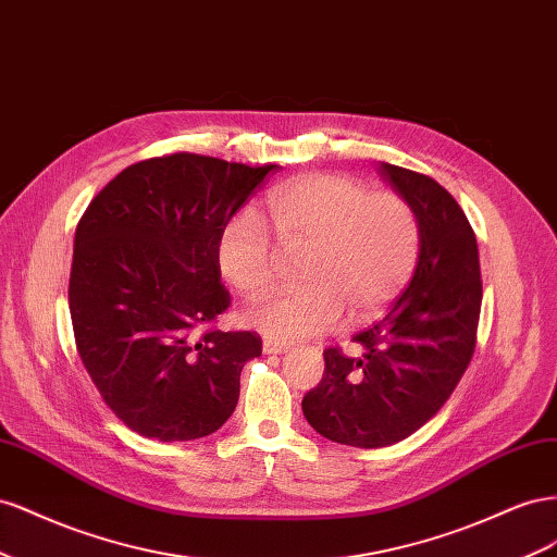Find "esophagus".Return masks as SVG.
<instances>
[{"mask_svg":"<svg viewBox=\"0 0 557 557\" xmlns=\"http://www.w3.org/2000/svg\"><path fill=\"white\" fill-rule=\"evenodd\" d=\"M289 349V345H282V343H273V341H265L263 343V352L265 355H284Z\"/></svg>","mask_w":557,"mask_h":557,"instance_id":"obj_1","label":"esophagus"}]
</instances>
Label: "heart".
<instances>
[{
    "label": "heart",
    "instance_id": "obj_1",
    "mask_svg": "<svg viewBox=\"0 0 557 557\" xmlns=\"http://www.w3.org/2000/svg\"><path fill=\"white\" fill-rule=\"evenodd\" d=\"M265 210L300 289L243 310L245 326L273 343H298L347 322H363L404 289L420 253V221L392 194H369L338 174H308L268 194ZM216 265L235 292L261 296L280 273V249L253 210L237 212L216 243Z\"/></svg>",
    "mask_w": 557,
    "mask_h": 557
}]
</instances>
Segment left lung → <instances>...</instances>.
Listing matches in <instances>:
<instances>
[{"label": "left lung", "mask_w": 557, "mask_h": 557, "mask_svg": "<svg viewBox=\"0 0 557 557\" xmlns=\"http://www.w3.org/2000/svg\"><path fill=\"white\" fill-rule=\"evenodd\" d=\"M420 221L418 265L383 320L352 338L359 357L324 352V377L304 396L317 434L385 448L432 420L465 375L481 317L479 245L457 200L426 174L380 163Z\"/></svg>", "instance_id": "1"}]
</instances>
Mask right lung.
I'll use <instances>...</instances> for the list:
<instances>
[{
    "label": "right lung",
    "mask_w": 557,
    "mask_h": 557,
    "mask_svg": "<svg viewBox=\"0 0 557 557\" xmlns=\"http://www.w3.org/2000/svg\"><path fill=\"white\" fill-rule=\"evenodd\" d=\"M273 170L198 153L149 158L119 172L78 221L76 349L104 404L139 436L194 441L233 416L261 338L210 329L231 304L216 243Z\"/></svg>",
    "instance_id": "obj_1"
}]
</instances>
